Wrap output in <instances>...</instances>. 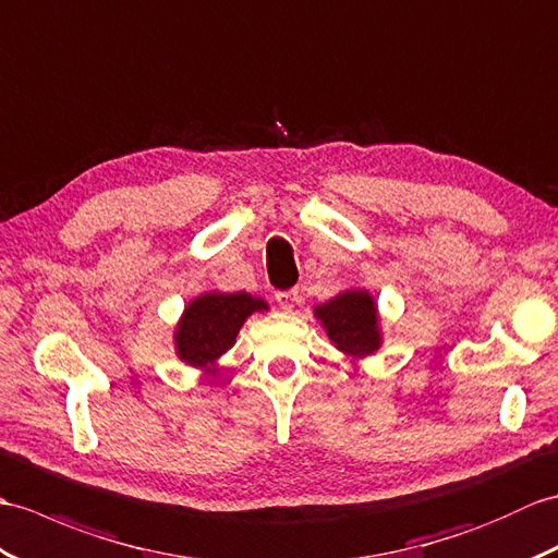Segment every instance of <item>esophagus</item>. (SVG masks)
Here are the masks:
<instances>
[{"instance_id":"esophagus-1","label":"esophagus","mask_w":558,"mask_h":558,"mask_svg":"<svg viewBox=\"0 0 558 558\" xmlns=\"http://www.w3.org/2000/svg\"><path fill=\"white\" fill-rule=\"evenodd\" d=\"M276 300L280 304V308L284 311V314H290V311H294V306L300 304V292L296 290H284V292H278Z\"/></svg>"}]
</instances>
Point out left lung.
Segmentation results:
<instances>
[{"label": "left lung", "instance_id": "1", "mask_svg": "<svg viewBox=\"0 0 558 558\" xmlns=\"http://www.w3.org/2000/svg\"><path fill=\"white\" fill-rule=\"evenodd\" d=\"M314 314L326 328L330 342L354 361L378 352L383 344L378 308L366 290H344L330 302L316 306Z\"/></svg>", "mask_w": 558, "mask_h": 558}]
</instances>
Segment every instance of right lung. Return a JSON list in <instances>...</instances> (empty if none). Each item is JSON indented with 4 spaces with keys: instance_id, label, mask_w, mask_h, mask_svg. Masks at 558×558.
Segmentation results:
<instances>
[{
    "instance_id": "1",
    "label": "right lung",
    "mask_w": 558,
    "mask_h": 558,
    "mask_svg": "<svg viewBox=\"0 0 558 558\" xmlns=\"http://www.w3.org/2000/svg\"><path fill=\"white\" fill-rule=\"evenodd\" d=\"M268 304L247 292H206L192 300L175 328V352L187 366L214 371L218 356L235 344L242 323Z\"/></svg>"
}]
</instances>
